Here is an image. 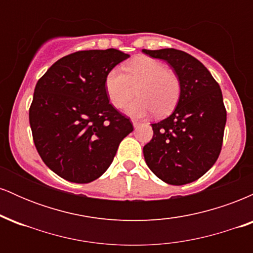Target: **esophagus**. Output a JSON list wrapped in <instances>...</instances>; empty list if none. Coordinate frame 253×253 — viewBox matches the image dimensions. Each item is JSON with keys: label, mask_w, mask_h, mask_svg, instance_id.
I'll return each instance as SVG.
<instances>
[{"label": "esophagus", "mask_w": 253, "mask_h": 253, "mask_svg": "<svg viewBox=\"0 0 253 253\" xmlns=\"http://www.w3.org/2000/svg\"><path fill=\"white\" fill-rule=\"evenodd\" d=\"M132 124H133V126H134V128H135V127H138L139 125H140V123H139V121H136V120H133Z\"/></svg>", "instance_id": "34e87169"}]
</instances>
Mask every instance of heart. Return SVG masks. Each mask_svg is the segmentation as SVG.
<instances>
[{"instance_id": "obj_1", "label": "heart", "mask_w": 253, "mask_h": 253, "mask_svg": "<svg viewBox=\"0 0 253 253\" xmlns=\"http://www.w3.org/2000/svg\"><path fill=\"white\" fill-rule=\"evenodd\" d=\"M125 74L114 68L104 78V88L110 103L121 108L135 94L136 97L127 104L125 112L130 117L140 118L156 112L165 115L176 106L181 94V81L172 70L161 60L151 57H138L127 63Z\"/></svg>"}]
</instances>
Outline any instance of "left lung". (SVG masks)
Wrapping results in <instances>:
<instances>
[{"label": "left lung", "mask_w": 253, "mask_h": 253, "mask_svg": "<svg viewBox=\"0 0 253 253\" xmlns=\"http://www.w3.org/2000/svg\"><path fill=\"white\" fill-rule=\"evenodd\" d=\"M168 62L181 81V94L170 117L152 124L153 136L144 146L147 167L168 184L194 182L220 155L226 108L219 84L203 64L175 48L143 50Z\"/></svg>", "instance_id": "left-lung-1"}]
</instances>
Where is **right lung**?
<instances>
[{"label": "right lung", "mask_w": 253, "mask_h": 253, "mask_svg": "<svg viewBox=\"0 0 253 253\" xmlns=\"http://www.w3.org/2000/svg\"><path fill=\"white\" fill-rule=\"evenodd\" d=\"M129 54L78 51L60 58L38 81L30 108L34 145L43 163L74 183L95 181L133 130L107 96L104 78Z\"/></svg>", "instance_id": "right-lung-1"}]
</instances>
